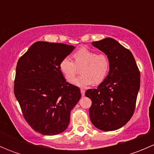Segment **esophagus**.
I'll return each mask as SVG.
<instances>
[{
	"instance_id": "esophagus-1",
	"label": "esophagus",
	"mask_w": 154,
	"mask_h": 154,
	"mask_svg": "<svg viewBox=\"0 0 154 154\" xmlns=\"http://www.w3.org/2000/svg\"><path fill=\"white\" fill-rule=\"evenodd\" d=\"M80 92H81L82 96H84L85 95V90L84 89L81 88V89H80Z\"/></svg>"
}]
</instances>
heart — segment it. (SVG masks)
Wrapping results in <instances>:
<instances>
[{
  "label": "heart",
  "instance_id": "heart-1",
  "mask_svg": "<svg viewBox=\"0 0 154 154\" xmlns=\"http://www.w3.org/2000/svg\"><path fill=\"white\" fill-rule=\"evenodd\" d=\"M74 61L69 57L63 59L60 69L68 81L75 75L78 67H81L82 75L71 83L79 87H86L102 83L108 74L110 68L109 57L105 54H97L86 47L79 48L73 54Z\"/></svg>",
  "mask_w": 154,
  "mask_h": 154
}]
</instances>
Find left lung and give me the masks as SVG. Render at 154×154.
<instances>
[{"label": "left lung", "instance_id": "8db88e82", "mask_svg": "<svg viewBox=\"0 0 154 154\" xmlns=\"http://www.w3.org/2000/svg\"><path fill=\"white\" fill-rule=\"evenodd\" d=\"M91 44L109 57L110 68L97 88L85 93L92 102L90 120L99 130L112 131L125 126L133 116L140 73L132 53L114 38H105Z\"/></svg>", "mask_w": 154, "mask_h": 154}]
</instances>
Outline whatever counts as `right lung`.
<instances>
[{"instance_id":"obj_1","label":"right lung","mask_w":154,"mask_h":154,"mask_svg":"<svg viewBox=\"0 0 154 154\" xmlns=\"http://www.w3.org/2000/svg\"><path fill=\"white\" fill-rule=\"evenodd\" d=\"M74 46L36 42L20 57L14 93L23 116L35 131L54 136L63 133L70 113L81 97L80 88L66 82L60 69Z\"/></svg>"}]
</instances>
